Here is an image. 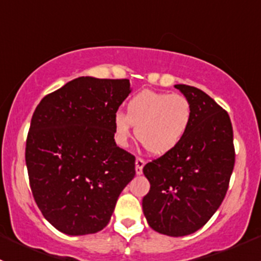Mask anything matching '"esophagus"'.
I'll list each match as a JSON object with an SVG mask.
<instances>
[{"label": "esophagus", "mask_w": 261, "mask_h": 261, "mask_svg": "<svg viewBox=\"0 0 261 261\" xmlns=\"http://www.w3.org/2000/svg\"><path fill=\"white\" fill-rule=\"evenodd\" d=\"M144 165H145V160L141 159V158H136V162H135L136 174H141V173H143Z\"/></svg>", "instance_id": "esophagus-1"}]
</instances>
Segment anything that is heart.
<instances>
[{"label":"heart","mask_w":261,"mask_h":261,"mask_svg":"<svg viewBox=\"0 0 261 261\" xmlns=\"http://www.w3.org/2000/svg\"><path fill=\"white\" fill-rule=\"evenodd\" d=\"M192 105L181 94L144 89L131 97L126 115L114 116L116 141L126 145L133 125L136 138L151 155H165L179 146L192 123Z\"/></svg>","instance_id":"1"}]
</instances>
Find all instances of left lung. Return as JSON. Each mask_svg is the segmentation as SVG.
Segmentation results:
<instances>
[{
	"mask_svg": "<svg viewBox=\"0 0 261 261\" xmlns=\"http://www.w3.org/2000/svg\"><path fill=\"white\" fill-rule=\"evenodd\" d=\"M174 87L191 102V127L177 149L144 167L150 191L143 198V211L152 230L178 238L203 227L221 206L235 165V147L227 112L196 87Z\"/></svg>",
	"mask_w": 261,
	"mask_h": 261,
	"instance_id": "left-lung-1",
	"label": "left lung"
}]
</instances>
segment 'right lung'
Returning <instances> with one entry per match:
<instances>
[{
  "instance_id": "right-lung-1",
  "label": "right lung",
  "mask_w": 261,
  "mask_h": 261,
  "mask_svg": "<svg viewBox=\"0 0 261 261\" xmlns=\"http://www.w3.org/2000/svg\"><path fill=\"white\" fill-rule=\"evenodd\" d=\"M130 93L128 80L80 77L36 107L26 140L29 180L43 216L60 232L106 227L135 177V156L114 139V116Z\"/></svg>"
}]
</instances>
